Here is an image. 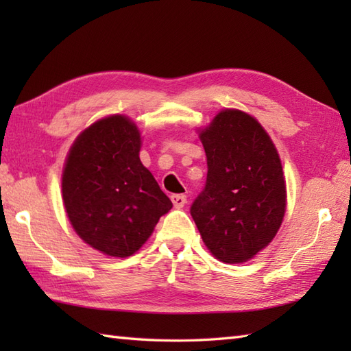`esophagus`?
<instances>
[{
	"mask_svg": "<svg viewBox=\"0 0 351 351\" xmlns=\"http://www.w3.org/2000/svg\"><path fill=\"white\" fill-rule=\"evenodd\" d=\"M170 199H171V202H173V206L178 208V210L182 208L185 205V202H187V196L185 195H171Z\"/></svg>",
	"mask_w": 351,
	"mask_h": 351,
	"instance_id": "1",
	"label": "esophagus"
}]
</instances>
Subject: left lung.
<instances>
[{
    "mask_svg": "<svg viewBox=\"0 0 351 351\" xmlns=\"http://www.w3.org/2000/svg\"><path fill=\"white\" fill-rule=\"evenodd\" d=\"M208 175L190 213L221 263L240 264L271 243L287 208L282 162L255 117L226 108L199 134Z\"/></svg>",
    "mask_w": 351,
    "mask_h": 351,
    "instance_id": "left-lung-1",
    "label": "left lung"
}]
</instances>
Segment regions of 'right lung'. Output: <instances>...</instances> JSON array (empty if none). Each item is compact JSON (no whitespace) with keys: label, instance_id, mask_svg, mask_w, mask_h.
Masks as SVG:
<instances>
[{"label":"right lung","instance_id":"1","mask_svg":"<svg viewBox=\"0 0 351 351\" xmlns=\"http://www.w3.org/2000/svg\"><path fill=\"white\" fill-rule=\"evenodd\" d=\"M140 146L136 123L113 114L81 132L66 158V214L81 240L108 256L136 253L173 206L141 164Z\"/></svg>","mask_w":351,"mask_h":351}]
</instances>
